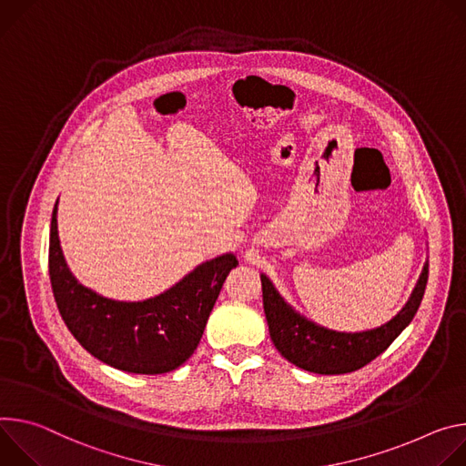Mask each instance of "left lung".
I'll return each instance as SVG.
<instances>
[{"instance_id":"1","label":"left lung","mask_w":466,"mask_h":466,"mask_svg":"<svg viewBox=\"0 0 466 466\" xmlns=\"http://www.w3.org/2000/svg\"><path fill=\"white\" fill-rule=\"evenodd\" d=\"M428 263L401 311L387 324L360 333H340L307 320L279 296L263 274V307L278 351L292 365L315 374H348L369 365L415 319L428 285Z\"/></svg>"}]
</instances>
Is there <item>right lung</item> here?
Returning <instances> with one entry per match:
<instances>
[{
    "instance_id": "1",
    "label": "right lung",
    "mask_w": 466,
    "mask_h": 466,
    "mask_svg": "<svg viewBox=\"0 0 466 466\" xmlns=\"http://www.w3.org/2000/svg\"><path fill=\"white\" fill-rule=\"evenodd\" d=\"M49 279L59 313L77 342L118 370L165 374L194 353L228 274L233 253L207 261L167 292L144 301H116L83 287L68 270L57 233V203L49 229Z\"/></svg>"
}]
</instances>
